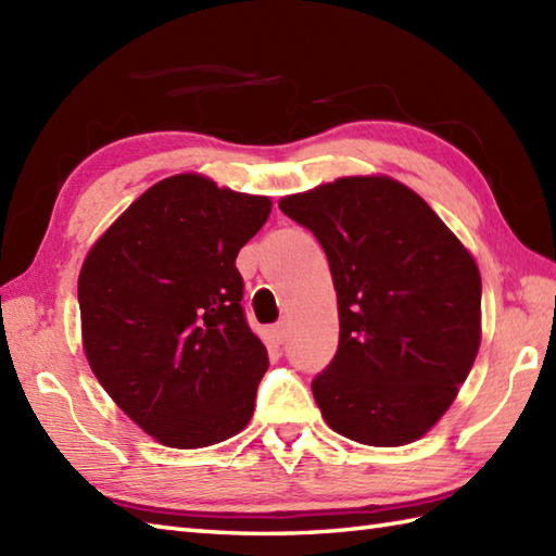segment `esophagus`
Wrapping results in <instances>:
<instances>
[{
  "mask_svg": "<svg viewBox=\"0 0 556 556\" xmlns=\"http://www.w3.org/2000/svg\"><path fill=\"white\" fill-rule=\"evenodd\" d=\"M271 334H275V339L279 341V344H285V339L289 337V325H287V320H279L275 327H271Z\"/></svg>",
  "mask_w": 556,
  "mask_h": 556,
  "instance_id": "esophagus-1",
  "label": "esophagus"
}]
</instances>
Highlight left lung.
Listing matches in <instances>:
<instances>
[{
    "label": "left lung",
    "instance_id": "8db88e82",
    "mask_svg": "<svg viewBox=\"0 0 556 556\" xmlns=\"http://www.w3.org/2000/svg\"><path fill=\"white\" fill-rule=\"evenodd\" d=\"M279 210L325 248L339 349L313 380L334 432L368 446L428 434L473 368L480 269L425 200L392 176H341L285 195Z\"/></svg>",
    "mask_w": 556,
    "mask_h": 556
}]
</instances>
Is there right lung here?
I'll return each instance as SVG.
<instances>
[{"instance_id":"add662e5","label":"right lung","mask_w":556,"mask_h":556,"mask_svg":"<svg viewBox=\"0 0 556 556\" xmlns=\"http://www.w3.org/2000/svg\"><path fill=\"white\" fill-rule=\"evenodd\" d=\"M269 212L267 195L176 174L136 198L83 260L90 370L164 446L219 444L253 418L269 361L245 325L236 255Z\"/></svg>"}]
</instances>
